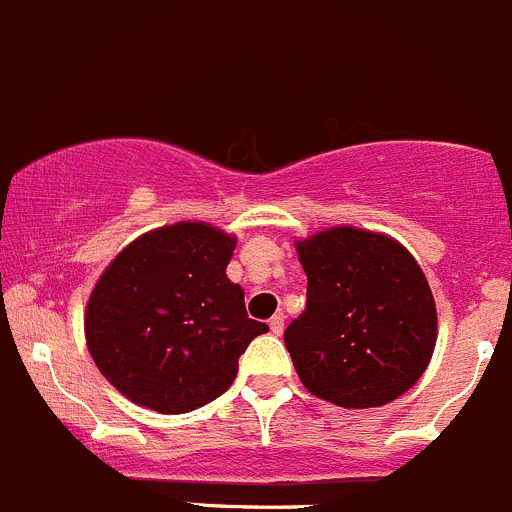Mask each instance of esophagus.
Masks as SVG:
<instances>
[{
  "label": "esophagus",
  "mask_w": 512,
  "mask_h": 512,
  "mask_svg": "<svg viewBox=\"0 0 512 512\" xmlns=\"http://www.w3.org/2000/svg\"><path fill=\"white\" fill-rule=\"evenodd\" d=\"M283 320H286V315L283 313H276L271 320H268V328H271L273 335H283Z\"/></svg>",
  "instance_id": "34e87169"
}]
</instances>
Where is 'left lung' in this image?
<instances>
[{
  "label": "left lung",
  "mask_w": 512,
  "mask_h": 512,
  "mask_svg": "<svg viewBox=\"0 0 512 512\" xmlns=\"http://www.w3.org/2000/svg\"><path fill=\"white\" fill-rule=\"evenodd\" d=\"M295 251L308 303L283 337L303 387L345 409L382 407L409 392L439 335L416 258L392 236L347 224L298 239Z\"/></svg>",
  "instance_id": "8db88e82"
}]
</instances>
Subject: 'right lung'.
<instances>
[{"label": "right lung", "instance_id": "right-lung-1", "mask_svg": "<svg viewBox=\"0 0 512 512\" xmlns=\"http://www.w3.org/2000/svg\"><path fill=\"white\" fill-rule=\"evenodd\" d=\"M234 249V234L177 221L130 241L100 273L83 330L100 374L123 397L184 414L231 387L249 342L268 333L226 276Z\"/></svg>", "mask_w": 512, "mask_h": 512}]
</instances>
